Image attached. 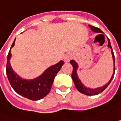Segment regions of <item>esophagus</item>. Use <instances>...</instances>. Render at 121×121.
<instances>
[{
  "label": "esophagus",
  "mask_w": 121,
  "mask_h": 121,
  "mask_svg": "<svg viewBox=\"0 0 121 121\" xmlns=\"http://www.w3.org/2000/svg\"><path fill=\"white\" fill-rule=\"evenodd\" d=\"M64 60L65 62H68V61H69V60H71V56H70L69 55H66V56H65Z\"/></svg>",
  "instance_id": "34e87169"
}]
</instances>
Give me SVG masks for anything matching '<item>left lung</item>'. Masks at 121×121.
Wrapping results in <instances>:
<instances>
[{
  "label": "left lung",
  "instance_id": "1",
  "mask_svg": "<svg viewBox=\"0 0 121 121\" xmlns=\"http://www.w3.org/2000/svg\"><path fill=\"white\" fill-rule=\"evenodd\" d=\"M89 27H90V29L94 32H96V33H103V32L99 29V28H97V27H95L94 26H92V25H90ZM108 48H111L112 49V58H113V61H114V72H115V55H114V53H113V51H112V47H111V45H110V42L109 39H108ZM70 64L72 65L73 66V70H72V80H73V83H74V85L76 86V88H77V90L81 92L82 94H86V95H88V96H91V95H96V94H98L99 93H101L102 92H103L104 90L106 89V88L108 87V86L110 84V83L112 81V78L114 77V75H115V73H113V75L112 76V78L110 80V81L108 82L106 85H104L102 87H100V88H96V89H90L89 88H86V86L83 85L81 83V82L79 78L78 77L77 75V69H78V64L77 63L73 60L70 61Z\"/></svg>",
  "mask_w": 121,
  "mask_h": 121
}]
</instances>
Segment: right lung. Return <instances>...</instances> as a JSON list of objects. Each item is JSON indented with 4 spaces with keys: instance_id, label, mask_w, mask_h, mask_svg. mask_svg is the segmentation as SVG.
I'll list each match as a JSON object with an SVG mask.
<instances>
[{
    "instance_id": "right-lung-1",
    "label": "right lung",
    "mask_w": 121,
    "mask_h": 121,
    "mask_svg": "<svg viewBox=\"0 0 121 121\" xmlns=\"http://www.w3.org/2000/svg\"><path fill=\"white\" fill-rule=\"evenodd\" d=\"M15 39L11 45L14 46ZM11 57V49L8 53L6 72L9 81L16 92L31 100H38L47 96L50 92L52 86L57 72L60 70L64 61H60L57 64L47 69L42 75L31 80L22 79L15 73L11 68L9 60Z\"/></svg>"
}]
</instances>
